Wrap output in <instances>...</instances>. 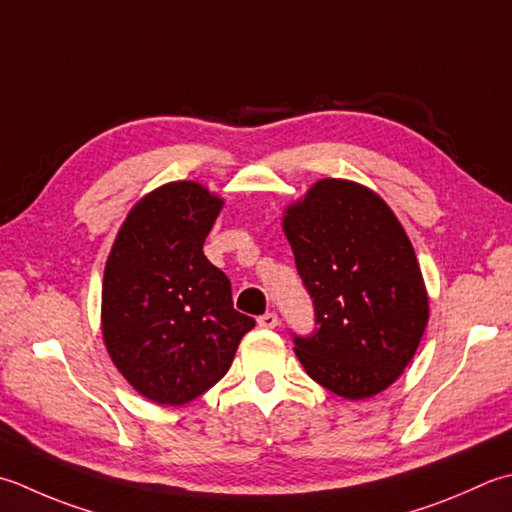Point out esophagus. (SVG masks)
Listing matches in <instances>:
<instances>
[{
    "label": "esophagus",
    "mask_w": 512,
    "mask_h": 512,
    "mask_svg": "<svg viewBox=\"0 0 512 512\" xmlns=\"http://www.w3.org/2000/svg\"><path fill=\"white\" fill-rule=\"evenodd\" d=\"M277 322H279V317L275 313H264L262 317L257 319V324L262 326V328H275Z\"/></svg>",
    "instance_id": "obj_1"
}]
</instances>
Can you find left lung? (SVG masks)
I'll use <instances>...</instances> for the list:
<instances>
[{"label":"left lung","instance_id":"8db88e82","mask_svg":"<svg viewBox=\"0 0 512 512\" xmlns=\"http://www.w3.org/2000/svg\"><path fill=\"white\" fill-rule=\"evenodd\" d=\"M284 233L317 324L306 337L293 335L297 359L339 397L382 393L413 359L428 324L424 277L406 230L373 190L319 179L288 206Z\"/></svg>","mask_w":512,"mask_h":512}]
</instances>
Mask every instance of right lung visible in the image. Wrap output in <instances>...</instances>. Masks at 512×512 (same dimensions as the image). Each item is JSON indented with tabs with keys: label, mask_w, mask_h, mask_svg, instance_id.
<instances>
[{
	"label": "right lung",
	"mask_w": 512,
	"mask_h": 512,
	"mask_svg": "<svg viewBox=\"0 0 512 512\" xmlns=\"http://www.w3.org/2000/svg\"><path fill=\"white\" fill-rule=\"evenodd\" d=\"M222 204L202 184H166L139 199L110 248L104 342L126 382L155 404L182 406L215 386L255 326L204 255Z\"/></svg>",
	"instance_id": "obj_1"
}]
</instances>
